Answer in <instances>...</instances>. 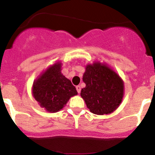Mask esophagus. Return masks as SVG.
Wrapping results in <instances>:
<instances>
[{"label": "esophagus", "instance_id": "1", "mask_svg": "<svg viewBox=\"0 0 155 155\" xmlns=\"http://www.w3.org/2000/svg\"><path fill=\"white\" fill-rule=\"evenodd\" d=\"M76 91H77V92L78 93H80L81 92V87L79 86V85H77V86L76 87Z\"/></svg>", "mask_w": 155, "mask_h": 155}]
</instances>
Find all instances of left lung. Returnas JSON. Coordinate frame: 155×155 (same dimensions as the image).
I'll list each match as a JSON object with an SVG mask.
<instances>
[{
	"label": "left lung",
	"mask_w": 155,
	"mask_h": 155,
	"mask_svg": "<svg viewBox=\"0 0 155 155\" xmlns=\"http://www.w3.org/2000/svg\"><path fill=\"white\" fill-rule=\"evenodd\" d=\"M82 80L86 85L80 95L91 112L108 115L119 107L124 97V82L110 67L100 61L88 64Z\"/></svg>",
	"instance_id": "8db88e82"
}]
</instances>
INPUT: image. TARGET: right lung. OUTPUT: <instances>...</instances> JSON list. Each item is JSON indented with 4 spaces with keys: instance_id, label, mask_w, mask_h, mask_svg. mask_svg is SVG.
<instances>
[{
    "instance_id": "right-lung-1",
    "label": "right lung",
    "mask_w": 155,
    "mask_h": 155,
    "mask_svg": "<svg viewBox=\"0 0 155 155\" xmlns=\"http://www.w3.org/2000/svg\"><path fill=\"white\" fill-rule=\"evenodd\" d=\"M61 62L58 61L43 71L34 82L32 95L40 107L48 112L63 109L70 97L77 95L71 81L61 73Z\"/></svg>"
}]
</instances>
